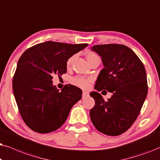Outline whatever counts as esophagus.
I'll return each instance as SVG.
<instances>
[{"label": "esophagus", "instance_id": "34e87169", "mask_svg": "<svg viewBox=\"0 0 160 160\" xmlns=\"http://www.w3.org/2000/svg\"><path fill=\"white\" fill-rule=\"evenodd\" d=\"M88 96H89V93H88V92H87V91H82V98L88 97Z\"/></svg>", "mask_w": 160, "mask_h": 160}]
</instances>
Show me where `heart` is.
Masks as SVG:
<instances>
[{"label":"heart","mask_w":160,"mask_h":160,"mask_svg":"<svg viewBox=\"0 0 160 160\" xmlns=\"http://www.w3.org/2000/svg\"><path fill=\"white\" fill-rule=\"evenodd\" d=\"M74 58H75V55H72V56H70L69 58L67 59V68H69L71 67L72 63H73ZM86 58L87 59V61H88V63L91 64V63L93 62L95 60H97V59L99 58V57H98V55L96 54V53H94L93 52H91V51H88V52H87L86 53ZM91 80H91V78H84V77L77 76V77H74V78H72L71 79V80H70V82H71V83L72 85H74V86H78L79 88L86 89V88H88L89 87V85H90V82H91Z\"/></svg>","instance_id":"heart-1"}]
</instances>
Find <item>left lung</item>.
<instances>
[{
    "label": "left lung",
    "mask_w": 160,
    "mask_h": 160,
    "mask_svg": "<svg viewBox=\"0 0 160 160\" xmlns=\"http://www.w3.org/2000/svg\"><path fill=\"white\" fill-rule=\"evenodd\" d=\"M92 50L101 56L105 67L94 88L107 90L112 95L105 101L98 92L90 93L95 100L90 110L91 120L100 132L110 136L121 135L135 122L146 98V69L138 55L123 44L94 45Z\"/></svg>",
    "instance_id": "8db88e82"
}]
</instances>
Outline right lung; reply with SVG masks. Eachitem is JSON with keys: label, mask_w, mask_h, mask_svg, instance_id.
<instances>
[{"label": "right lung", "mask_w": 160, "mask_h": 160, "mask_svg": "<svg viewBox=\"0 0 160 160\" xmlns=\"http://www.w3.org/2000/svg\"><path fill=\"white\" fill-rule=\"evenodd\" d=\"M88 44L48 41L27 49L19 59L12 88L25 124L39 133H50L62 126L70 110L82 98V91L66 85L52 86L54 74L67 73V61Z\"/></svg>", "instance_id": "obj_1"}]
</instances>
